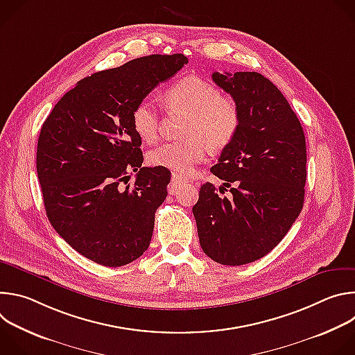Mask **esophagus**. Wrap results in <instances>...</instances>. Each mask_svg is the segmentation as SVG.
Wrapping results in <instances>:
<instances>
[{
    "instance_id": "esophagus-1",
    "label": "esophagus",
    "mask_w": 355,
    "mask_h": 355,
    "mask_svg": "<svg viewBox=\"0 0 355 355\" xmlns=\"http://www.w3.org/2000/svg\"><path fill=\"white\" fill-rule=\"evenodd\" d=\"M187 181L182 178V177H180V175H177V174H173V177H171V182H170V192H175V189L178 188V187H181L182 184H185Z\"/></svg>"
}]
</instances>
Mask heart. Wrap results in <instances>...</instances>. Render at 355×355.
<instances>
[{
    "label": "heart",
    "instance_id": "heart-1",
    "mask_svg": "<svg viewBox=\"0 0 355 355\" xmlns=\"http://www.w3.org/2000/svg\"><path fill=\"white\" fill-rule=\"evenodd\" d=\"M166 108L187 114L180 141L164 143L151 150L147 162L153 167L167 168L177 175H188L195 164L204 160L208 147L214 151L226 148L236 137L241 114L236 99L222 95L207 80L188 76L174 83L163 95ZM160 116L156 105L143 99L132 111V126L147 143L159 135Z\"/></svg>",
    "mask_w": 355,
    "mask_h": 355
}]
</instances>
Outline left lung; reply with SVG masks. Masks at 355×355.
I'll return each instance as SVG.
<instances>
[{
  "label": "left lung",
  "mask_w": 355,
  "mask_h": 355,
  "mask_svg": "<svg viewBox=\"0 0 355 355\" xmlns=\"http://www.w3.org/2000/svg\"><path fill=\"white\" fill-rule=\"evenodd\" d=\"M241 114L234 140L211 171L231 189L207 182L192 208L202 250L223 266L260 260L284 239L303 208L306 141L282 92L256 71L214 73Z\"/></svg>",
  "instance_id": "left-lung-1"
}]
</instances>
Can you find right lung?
I'll return each instance as SVG.
<instances>
[{"label":"right lung","mask_w":355,"mask_h":355,"mask_svg":"<svg viewBox=\"0 0 355 355\" xmlns=\"http://www.w3.org/2000/svg\"><path fill=\"white\" fill-rule=\"evenodd\" d=\"M187 63L180 53L151 55L94 73L62 96L40 129L36 170L49 222L96 264L126 266L148 248L171 173L141 167L132 111Z\"/></svg>","instance_id":"1"}]
</instances>
